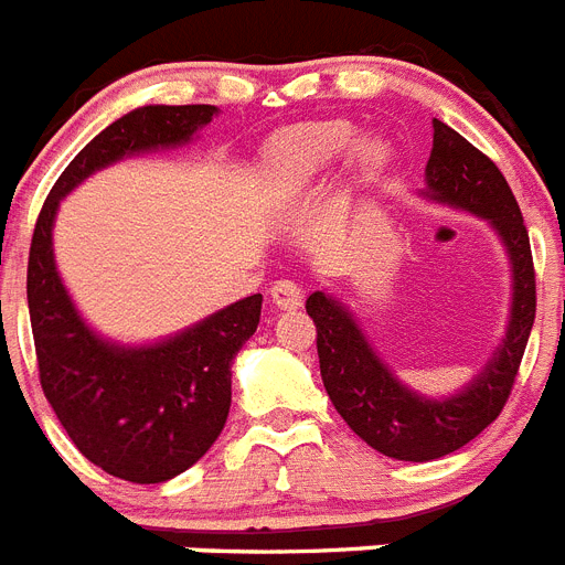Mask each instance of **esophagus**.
Here are the masks:
<instances>
[{"label":"esophagus","mask_w":565,"mask_h":565,"mask_svg":"<svg viewBox=\"0 0 565 565\" xmlns=\"http://www.w3.org/2000/svg\"><path fill=\"white\" fill-rule=\"evenodd\" d=\"M270 298L278 309H298L303 301V289L292 278H281L270 287Z\"/></svg>","instance_id":"esophagus-1"}]
</instances>
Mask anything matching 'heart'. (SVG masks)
<instances>
[{"mask_svg":"<svg viewBox=\"0 0 565 565\" xmlns=\"http://www.w3.org/2000/svg\"><path fill=\"white\" fill-rule=\"evenodd\" d=\"M352 137L354 129L343 120H327V124L301 126V129L289 131L273 146L270 157H267V177H270L273 188H278V191L303 188L345 154ZM385 157H388V149L374 137L360 140L352 151V162L360 174L377 171Z\"/></svg>","mask_w":565,"mask_h":565,"instance_id":"obj_1","label":"heart"}]
</instances>
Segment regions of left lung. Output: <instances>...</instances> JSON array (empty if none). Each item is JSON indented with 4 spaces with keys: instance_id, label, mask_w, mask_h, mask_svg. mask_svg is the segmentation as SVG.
<instances>
[{
    "instance_id": "left-lung-1",
    "label": "left lung",
    "mask_w": 565,
    "mask_h": 565,
    "mask_svg": "<svg viewBox=\"0 0 565 565\" xmlns=\"http://www.w3.org/2000/svg\"><path fill=\"white\" fill-rule=\"evenodd\" d=\"M422 196L484 220L510 256L507 334L465 388L439 399L408 388L371 349L343 301L323 289L307 298V315L318 329L320 377L329 399L365 445L399 461L441 459L495 422L535 323V267L521 207L495 162L436 118Z\"/></svg>"
}]
</instances>
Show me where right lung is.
Listing matches in <instances>:
<instances>
[{
    "label": "right lung",
    "mask_w": 565,
    "mask_h": 565,
    "mask_svg": "<svg viewBox=\"0 0 565 565\" xmlns=\"http://www.w3.org/2000/svg\"><path fill=\"white\" fill-rule=\"evenodd\" d=\"M216 106H140L106 126L55 180L33 231L28 307L39 380L55 416L86 459L135 484H162L207 454L231 411V365L262 318L250 295L194 327L146 345L95 332L75 309L53 253L61 200L86 177L124 157L177 149Z\"/></svg>",
    "instance_id": "right-lung-1"
}]
</instances>
